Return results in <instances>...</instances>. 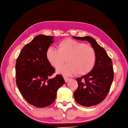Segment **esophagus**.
Listing matches in <instances>:
<instances>
[{"mask_svg":"<svg viewBox=\"0 0 128 128\" xmlns=\"http://www.w3.org/2000/svg\"><path fill=\"white\" fill-rule=\"evenodd\" d=\"M64 81L65 82H67L68 80H70V78H67V77H66V76H64Z\"/></svg>","mask_w":128,"mask_h":128,"instance_id":"1","label":"esophagus"}]
</instances>
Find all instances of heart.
<instances>
[{
  "mask_svg": "<svg viewBox=\"0 0 128 128\" xmlns=\"http://www.w3.org/2000/svg\"><path fill=\"white\" fill-rule=\"evenodd\" d=\"M46 56L56 69L62 66L66 58L67 64L58 70V73L64 75L76 73L79 76H84L93 70L96 61L94 48L84 42L70 38L59 42L58 49L49 46L46 50Z\"/></svg>",
  "mask_w": 128,
  "mask_h": 128,
  "instance_id": "obj_1",
  "label": "heart"
}]
</instances>
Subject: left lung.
Instances as JSON below:
<instances>
[{"mask_svg":"<svg viewBox=\"0 0 128 128\" xmlns=\"http://www.w3.org/2000/svg\"><path fill=\"white\" fill-rule=\"evenodd\" d=\"M78 40H88L94 48L96 61L88 74L76 79L78 83L74 93L75 100L84 106H92L101 102L107 96L114 79L112 62L104 48L90 36L73 37Z\"/></svg>","mask_w":128,"mask_h":128,"instance_id":"obj_1","label":"left lung"}]
</instances>
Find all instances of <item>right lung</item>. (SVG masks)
Here are the masks:
<instances>
[{
	"mask_svg": "<svg viewBox=\"0 0 128 128\" xmlns=\"http://www.w3.org/2000/svg\"><path fill=\"white\" fill-rule=\"evenodd\" d=\"M53 36L38 35L23 48L16 63V84L21 94L31 105L48 106L58 90L65 83L62 75L50 79L54 68L46 60V52L54 42Z\"/></svg>",
	"mask_w": 128,
	"mask_h": 128,
	"instance_id": "obj_1",
	"label": "right lung"
}]
</instances>
